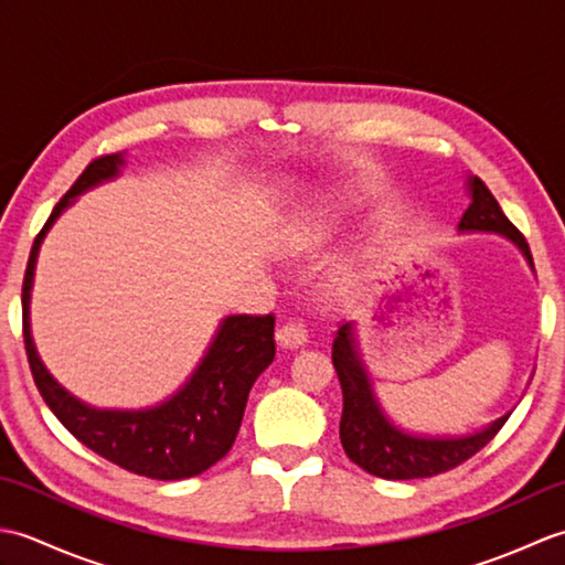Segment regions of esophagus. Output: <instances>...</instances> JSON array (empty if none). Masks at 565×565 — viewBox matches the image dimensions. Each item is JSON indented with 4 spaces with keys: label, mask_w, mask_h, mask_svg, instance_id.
<instances>
[{
    "label": "esophagus",
    "mask_w": 565,
    "mask_h": 565,
    "mask_svg": "<svg viewBox=\"0 0 565 565\" xmlns=\"http://www.w3.org/2000/svg\"><path fill=\"white\" fill-rule=\"evenodd\" d=\"M308 342V332L301 322H286L279 330H276V344L284 347V350H298V347Z\"/></svg>",
    "instance_id": "obj_1"
}]
</instances>
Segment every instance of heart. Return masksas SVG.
Returning <instances> with one entry per match:
<instances>
[{"mask_svg":"<svg viewBox=\"0 0 565 565\" xmlns=\"http://www.w3.org/2000/svg\"><path fill=\"white\" fill-rule=\"evenodd\" d=\"M350 206V199H334L298 215L296 221L284 227L279 237V249L284 257H308L326 243L334 225L340 223L342 213ZM376 259L369 252L340 259L328 274V294L332 298H352L374 281Z\"/></svg>","mask_w":565,"mask_h":565,"instance_id":"heart-1","label":"heart"}]
</instances>
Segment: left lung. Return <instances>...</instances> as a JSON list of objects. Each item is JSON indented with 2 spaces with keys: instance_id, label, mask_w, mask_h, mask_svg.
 Instances as JSON below:
<instances>
[{
  "instance_id": "obj_1",
  "label": "left lung",
  "mask_w": 565,
  "mask_h": 565,
  "mask_svg": "<svg viewBox=\"0 0 565 565\" xmlns=\"http://www.w3.org/2000/svg\"><path fill=\"white\" fill-rule=\"evenodd\" d=\"M466 191L471 203L459 221V233H495L518 247L526 264L534 271L532 252L524 235L514 227L508 215L502 213L500 203L490 194L481 179L468 174ZM332 364L338 371L342 386V419H340V441L347 456L362 466L366 473L386 478V481H407V478H429L449 471V468L471 459L493 439L500 427L510 417L502 415L495 423L483 429L461 437H431L415 435L398 427L383 413V407L374 393L369 369L359 352L354 322H344L332 342ZM534 376V374H532Z\"/></svg>"
}]
</instances>
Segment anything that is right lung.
Instances as JSON below:
<instances>
[{
	"label": "right lung",
	"mask_w": 565,
	"mask_h": 565,
	"mask_svg": "<svg viewBox=\"0 0 565 565\" xmlns=\"http://www.w3.org/2000/svg\"><path fill=\"white\" fill-rule=\"evenodd\" d=\"M124 164L121 152L94 160L57 201L43 231L35 235L21 291L23 342H26L35 386L70 435L130 473L158 478V481H179L203 473L231 451L243 423L249 388L274 362V316L223 318L194 374L158 405L138 407V411L94 407L60 386L41 362L31 338L29 306L39 249L60 213L70 209L84 191L116 179Z\"/></svg>",
	"instance_id": "right-lung-1"
}]
</instances>
